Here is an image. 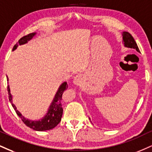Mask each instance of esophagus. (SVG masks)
I'll return each instance as SVG.
<instances>
[{
  "mask_svg": "<svg viewBox=\"0 0 152 152\" xmlns=\"http://www.w3.org/2000/svg\"><path fill=\"white\" fill-rule=\"evenodd\" d=\"M81 80H82V77L81 76L78 75V76H76V77H74V81L73 82H74V83L76 84V85H79V84L81 83Z\"/></svg>",
  "mask_w": 152,
  "mask_h": 152,
  "instance_id": "34e87169",
  "label": "esophagus"
}]
</instances>
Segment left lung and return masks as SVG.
I'll return each instance as SVG.
<instances>
[{
    "label": "left lung",
    "instance_id": "8db88e82",
    "mask_svg": "<svg viewBox=\"0 0 152 152\" xmlns=\"http://www.w3.org/2000/svg\"><path fill=\"white\" fill-rule=\"evenodd\" d=\"M122 44L124 46L127 48L134 49H136L137 52H140V49H139L137 45L136 42L134 41V38L131 35L129 32H123L122 33Z\"/></svg>",
    "mask_w": 152,
    "mask_h": 152
}]
</instances>
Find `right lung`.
Segmentation results:
<instances>
[{
	"label": "right lung",
	"instance_id": "1",
	"mask_svg": "<svg viewBox=\"0 0 152 152\" xmlns=\"http://www.w3.org/2000/svg\"><path fill=\"white\" fill-rule=\"evenodd\" d=\"M37 34V32H32V33L29 34L28 35H26L23 37H22L18 41V43L16 44L13 47L12 51H15L18 48L19 45H23L25 44L28 43L29 41H30L32 38ZM7 81H8V77L7 76ZM68 88V85L66 82H64L58 87L57 91H56L55 96L53 98L52 102L49 105L48 110L45 116L40 120H32L30 119L25 118L21 114L20 111L18 110L16 106L12 103V96L10 94V86H8V92L9 95V100L10 103L12 104V106L13 107L15 110L18 115L21 118L24 123L26 125L27 127H30L32 129L36 131H47L52 129L56 127V125L59 123L61 120L62 114H63V108L61 106V96L63 94L64 91Z\"/></svg>",
	"mask_w": 152,
	"mask_h": 152
}]
</instances>
